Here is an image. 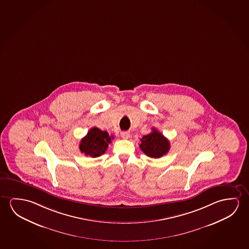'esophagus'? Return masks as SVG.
Instances as JSON below:
<instances>
[{"mask_svg": "<svg viewBox=\"0 0 249 249\" xmlns=\"http://www.w3.org/2000/svg\"><path fill=\"white\" fill-rule=\"evenodd\" d=\"M121 135H122V137H123V139H124V140H127V139L130 137V134H129L128 132H123V133L121 134Z\"/></svg>", "mask_w": 249, "mask_h": 249, "instance_id": "obj_1", "label": "esophagus"}]
</instances>
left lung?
<instances>
[{
	"label": "left lung",
	"instance_id": "left-lung-1",
	"mask_svg": "<svg viewBox=\"0 0 249 249\" xmlns=\"http://www.w3.org/2000/svg\"><path fill=\"white\" fill-rule=\"evenodd\" d=\"M141 149L146 156L158 159L165 155L170 150V142L163 134L153 127L152 132L141 140Z\"/></svg>",
	"mask_w": 249,
	"mask_h": 249
}]
</instances>
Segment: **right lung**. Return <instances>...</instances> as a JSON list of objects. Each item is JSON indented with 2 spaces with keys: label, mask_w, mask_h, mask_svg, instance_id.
Here are the masks:
<instances>
[{
  "label": "right lung",
  "mask_w": 249,
  "mask_h": 249,
  "mask_svg": "<svg viewBox=\"0 0 249 249\" xmlns=\"http://www.w3.org/2000/svg\"><path fill=\"white\" fill-rule=\"evenodd\" d=\"M112 139L106 131L100 130L95 126L81 140L79 149L86 156L99 157L106 152Z\"/></svg>",
  "instance_id": "1"
}]
</instances>
